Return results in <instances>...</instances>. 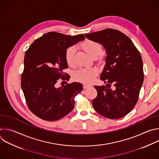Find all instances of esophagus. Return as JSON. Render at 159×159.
<instances>
[{"instance_id": "34e87169", "label": "esophagus", "mask_w": 159, "mask_h": 159, "mask_svg": "<svg viewBox=\"0 0 159 159\" xmlns=\"http://www.w3.org/2000/svg\"><path fill=\"white\" fill-rule=\"evenodd\" d=\"M90 87V85H83V89H87V88H89Z\"/></svg>"}]
</instances>
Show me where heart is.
I'll return each mask as SVG.
<instances>
[{
    "mask_svg": "<svg viewBox=\"0 0 159 159\" xmlns=\"http://www.w3.org/2000/svg\"><path fill=\"white\" fill-rule=\"evenodd\" d=\"M80 47L92 58H96L102 50V47L99 43L89 39L83 42L80 44ZM75 54V48L74 46L69 47L66 51L65 61L70 67L74 66ZM97 74L98 70L95 68H83L75 72L73 78L77 82L83 84H90L94 80Z\"/></svg>",
    "mask_w": 159,
    "mask_h": 159,
    "instance_id": "1",
    "label": "heart"
}]
</instances>
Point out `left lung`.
<instances>
[{
    "instance_id": "obj_1",
    "label": "left lung",
    "mask_w": 159,
    "mask_h": 159,
    "mask_svg": "<svg viewBox=\"0 0 159 159\" xmlns=\"http://www.w3.org/2000/svg\"><path fill=\"white\" fill-rule=\"evenodd\" d=\"M106 50V64L100 79L107 87L95 86L97 95L92 100L97 112L111 119L128 114L136 105L143 82V61L132 41L122 32L106 29L85 35ZM114 85L115 90L110 87Z\"/></svg>"
}]
</instances>
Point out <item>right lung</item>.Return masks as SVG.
Here are the masks:
<instances>
[{"mask_svg":"<svg viewBox=\"0 0 159 159\" xmlns=\"http://www.w3.org/2000/svg\"><path fill=\"white\" fill-rule=\"evenodd\" d=\"M84 39L83 34L70 36L50 32L34 40L26 50L21 87L29 109L37 117L57 120L73 110L74 98L82 90V85L74 82L56 88V84L60 79L68 81L70 78L63 72L68 68L66 50Z\"/></svg>","mask_w":159,"mask_h":159,"instance_id":"add662e5","label":"right lung"}]
</instances>
